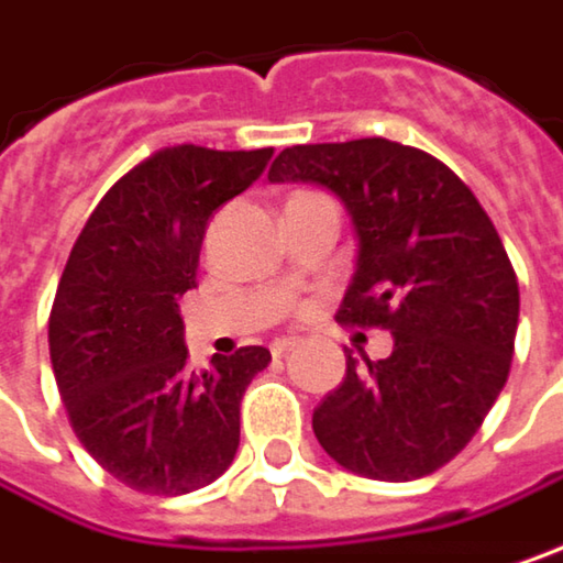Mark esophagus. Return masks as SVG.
Segmentation results:
<instances>
[{
	"label": "esophagus",
	"mask_w": 563,
	"mask_h": 563,
	"mask_svg": "<svg viewBox=\"0 0 563 563\" xmlns=\"http://www.w3.org/2000/svg\"><path fill=\"white\" fill-rule=\"evenodd\" d=\"M292 347H296V338H277V341L271 344V353H274V356H283V353H289Z\"/></svg>",
	"instance_id": "1"
}]
</instances>
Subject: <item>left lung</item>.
<instances>
[{"label": "left lung", "mask_w": 563, "mask_h": 563, "mask_svg": "<svg viewBox=\"0 0 563 563\" xmlns=\"http://www.w3.org/2000/svg\"><path fill=\"white\" fill-rule=\"evenodd\" d=\"M267 178L341 200L356 267L338 318L391 331V353L321 398L312 430L353 475H433L478 433L510 376L519 283L475 194L427 152L391 140L283 150Z\"/></svg>", "instance_id": "8db88e82"}]
</instances>
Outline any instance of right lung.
I'll list each match as a JSON object with an SVG mask.
<instances>
[{"label": "right lung", "instance_id": "right-lung-1", "mask_svg": "<svg viewBox=\"0 0 563 563\" xmlns=\"http://www.w3.org/2000/svg\"><path fill=\"white\" fill-rule=\"evenodd\" d=\"M271 155L155 152L101 197L66 261L51 312L53 376L79 443L133 490L190 494L235 459L239 405L271 350L216 353L194 373L178 299L197 286L210 216Z\"/></svg>", "mask_w": 563, "mask_h": 563}]
</instances>
